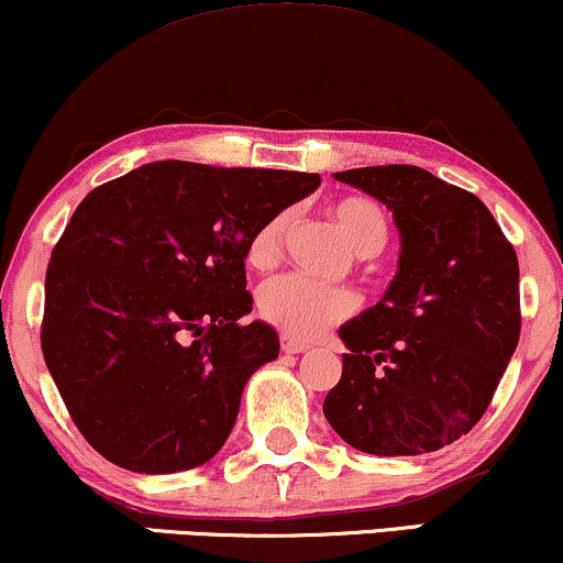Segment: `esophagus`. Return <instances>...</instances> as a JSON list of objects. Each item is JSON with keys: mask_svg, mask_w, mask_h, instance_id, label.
<instances>
[{"mask_svg": "<svg viewBox=\"0 0 563 563\" xmlns=\"http://www.w3.org/2000/svg\"><path fill=\"white\" fill-rule=\"evenodd\" d=\"M282 350L287 352V355H300V352L310 350V344L300 342V339H292V336H282Z\"/></svg>", "mask_w": 563, "mask_h": 563, "instance_id": "1", "label": "esophagus"}]
</instances>
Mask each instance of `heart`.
I'll list each match as a JSON object with an SVG mask.
<instances>
[{"mask_svg":"<svg viewBox=\"0 0 563 563\" xmlns=\"http://www.w3.org/2000/svg\"><path fill=\"white\" fill-rule=\"evenodd\" d=\"M331 219L363 258H376L391 238L386 208L367 196H344L329 206ZM289 213H274L250 234L245 261L250 268L266 271L282 258ZM357 310V297L346 287H325L305 276L284 274L258 289V316L284 336L313 339L331 325L342 323Z\"/></svg>","mask_w":563,"mask_h":563,"instance_id":"b5f03b06","label":"heart"}]
</instances>
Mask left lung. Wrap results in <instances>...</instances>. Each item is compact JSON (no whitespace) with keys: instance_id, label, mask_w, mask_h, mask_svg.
<instances>
[{"instance_id":"8db88e82","label":"left lung","mask_w":563,"mask_h":563,"mask_svg":"<svg viewBox=\"0 0 563 563\" xmlns=\"http://www.w3.org/2000/svg\"><path fill=\"white\" fill-rule=\"evenodd\" d=\"M334 177L391 208L401 258L384 300L339 329L350 352L325 420L367 454L443 449L477 426L517 350L515 245L481 198L420 166Z\"/></svg>"}]
</instances>
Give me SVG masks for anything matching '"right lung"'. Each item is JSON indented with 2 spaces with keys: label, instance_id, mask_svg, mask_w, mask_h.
<instances>
[{
  "label": "right lung",
  "instance_id": "right-lung-1",
  "mask_svg": "<svg viewBox=\"0 0 563 563\" xmlns=\"http://www.w3.org/2000/svg\"><path fill=\"white\" fill-rule=\"evenodd\" d=\"M321 185L308 172L154 162L90 190L46 268L41 350L103 460L145 475L211 460L247 378L279 357L240 318L245 245Z\"/></svg>",
  "mask_w": 563,
  "mask_h": 563
}]
</instances>
